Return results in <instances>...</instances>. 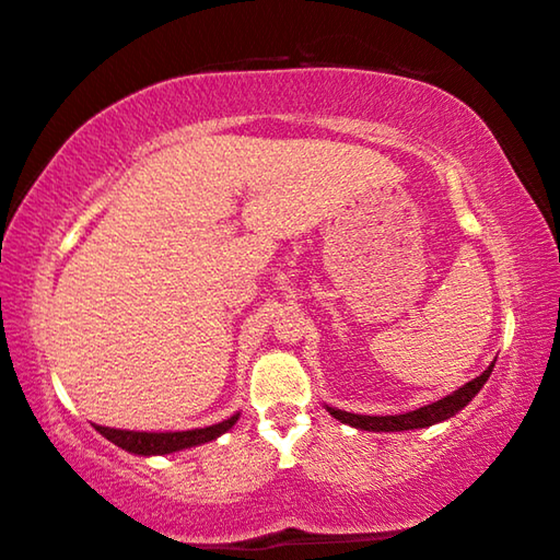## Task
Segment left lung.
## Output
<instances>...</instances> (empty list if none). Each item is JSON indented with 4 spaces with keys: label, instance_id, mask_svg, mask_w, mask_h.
<instances>
[{
    "label": "left lung",
    "instance_id": "8db88e82",
    "mask_svg": "<svg viewBox=\"0 0 560 560\" xmlns=\"http://www.w3.org/2000/svg\"><path fill=\"white\" fill-rule=\"evenodd\" d=\"M490 365L485 370L482 375L475 377V381H469L467 385H462L459 390H454L452 396L436 400V404L431 406H423V408H416V411H408V413H400V416H358V413H348V411H337V408H327L329 413L335 416L337 421L342 423H350V427L362 429V431H408V429H427L431 423H439V421H446L452 419L454 413H459L464 406L469 404L471 398L477 396L479 388L487 383V377L492 373Z\"/></svg>",
    "mask_w": 560,
    "mask_h": 560
}]
</instances>
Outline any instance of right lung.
Returning <instances> with one entry per match:
<instances>
[{
	"label": "right lung",
	"instance_id": "right-lung-1",
	"mask_svg": "<svg viewBox=\"0 0 560 560\" xmlns=\"http://www.w3.org/2000/svg\"><path fill=\"white\" fill-rule=\"evenodd\" d=\"M235 421H238V413L231 416L228 421L215 423V427L192 429V431H167V434H152V431H121V429H108V427H96V431L98 434H104L108 441H114L116 446L126 448V452L149 456V454H170L187 446L205 444V441H212L220 434H225Z\"/></svg>",
	"mask_w": 560,
	"mask_h": 560
}]
</instances>
